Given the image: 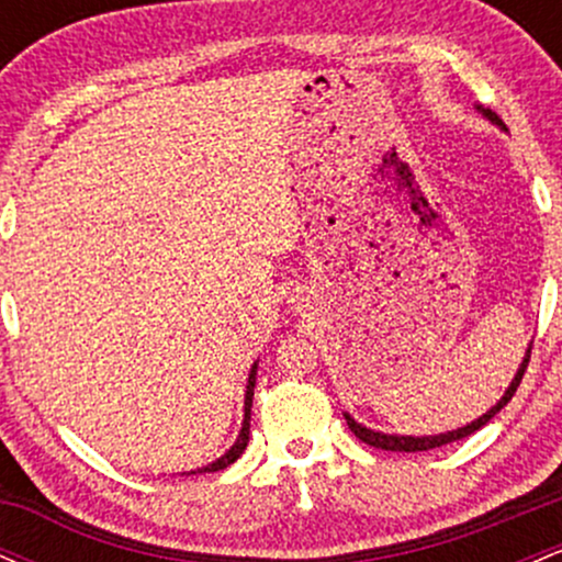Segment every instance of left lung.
Returning <instances> with one entry per match:
<instances>
[{
    "label": "left lung",
    "instance_id": "8db88e82",
    "mask_svg": "<svg viewBox=\"0 0 562 562\" xmlns=\"http://www.w3.org/2000/svg\"><path fill=\"white\" fill-rule=\"evenodd\" d=\"M481 111H483V108H481ZM483 115H486L488 121H494L496 126H505V124H502L499 115H496L494 111H483ZM531 348H533V346H528L524 364H520L518 375H515L513 383H509V389L505 391V396H502L499 402H496V406H492V409L486 412V415L479 417V420H473L470 425H465V428L449 430V434H441V436H423V438H415V436H385V434H375V430L364 428V425H359L357 420H353L351 415H346L348 428H351V434L357 436L359 441L370 443V447H375V449H385V451H428V449L443 447V443L460 441V438H465V436H470V434H475V430H479V428H483V425L492 420L496 412H499L502 406H505V404L509 402V398L515 396V391H518L520 380H524V375H526V367H528V362H531Z\"/></svg>",
    "mask_w": 562,
    "mask_h": 562
}]
</instances>
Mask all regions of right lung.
Listing matches in <instances>:
<instances>
[{"instance_id":"right-lung-1","label":"right lung","mask_w":562,"mask_h":562,"mask_svg":"<svg viewBox=\"0 0 562 562\" xmlns=\"http://www.w3.org/2000/svg\"><path fill=\"white\" fill-rule=\"evenodd\" d=\"M254 385H256V364H254V370H250V375H248V391H245V417H243V430H240V436H237V441L232 443V449L227 451V454L218 457L216 462H211V465H205L200 470H190V473H216V470L229 468L232 462H235L237 457L243 454L245 447H248V436H250V406H254ZM190 473H187V475H190Z\"/></svg>"}]
</instances>
